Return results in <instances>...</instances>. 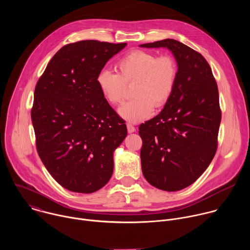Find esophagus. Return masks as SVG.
I'll return each instance as SVG.
<instances>
[{
	"label": "esophagus",
	"mask_w": 250,
	"mask_h": 250,
	"mask_svg": "<svg viewBox=\"0 0 250 250\" xmlns=\"http://www.w3.org/2000/svg\"><path fill=\"white\" fill-rule=\"evenodd\" d=\"M126 127H127V131H128L129 133L135 131V127H134L131 124H126Z\"/></svg>",
	"instance_id": "obj_1"
}]
</instances>
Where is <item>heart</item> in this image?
<instances>
[{"instance_id": "obj_1", "label": "heart", "mask_w": 250, "mask_h": 250, "mask_svg": "<svg viewBox=\"0 0 250 250\" xmlns=\"http://www.w3.org/2000/svg\"><path fill=\"white\" fill-rule=\"evenodd\" d=\"M120 73L102 69L97 75L98 86L104 99L112 104L123 103L127 86L132 87L133 100L122 105L119 113L130 123L148 119L153 106L161 108L171 98L179 68L171 54L157 55L152 51L136 49L118 62Z\"/></svg>"}]
</instances>
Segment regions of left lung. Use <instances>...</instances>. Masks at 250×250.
<instances>
[{
	"label": "left lung",
	"instance_id": "obj_1",
	"mask_svg": "<svg viewBox=\"0 0 250 250\" xmlns=\"http://www.w3.org/2000/svg\"><path fill=\"white\" fill-rule=\"evenodd\" d=\"M140 46L167 47L179 68L164 109L138 128L146 179L160 190L179 191L198 179L217 152L222 120L218 85L205 57L180 42L167 39Z\"/></svg>",
	"mask_w": 250,
	"mask_h": 250
}]
</instances>
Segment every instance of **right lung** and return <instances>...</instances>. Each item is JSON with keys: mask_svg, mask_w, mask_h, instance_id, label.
Listing matches in <instances>:
<instances>
[{"mask_svg": "<svg viewBox=\"0 0 250 250\" xmlns=\"http://www.w3.org/2000/svg\"><path fill=\"white\" fill-rule=\"evenodd\" d=\"M126 43L81 41L60 48L34 90L31 121L39 155L65 189L89 194L114 171V150L127 134L103 96L97 75Z\"/></svg>", "mask_w": 250, "mask_h": 250, "instance_id": "obj_1", "label": "right lung"}]
</instances>
